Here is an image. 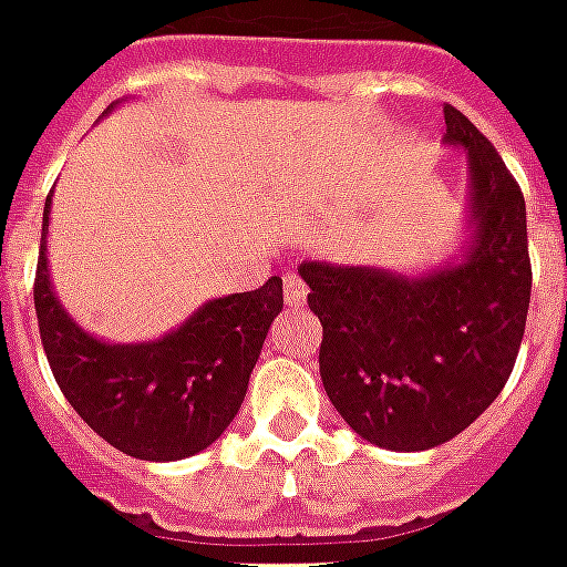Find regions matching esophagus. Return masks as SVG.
Instances as JSON below:
<instances>
[{
  "instance_id": "esophagus-1",
  "label": "esophagus",
  "mask_w": 567,
  "mask_h": 567,
  "mask_svg": "<svg viewBox=\"0 0 567 567\" xmlns=\"http://www.w3.org/2000/svg\"><path fill=\"white\" fill-rule=\"evenodd\" d=\"M282 295H285V303L297 309V306H303L306 295H309V288L306 282L297 276V272H285L282 276Z\"/></svg>"
}]
</instances>
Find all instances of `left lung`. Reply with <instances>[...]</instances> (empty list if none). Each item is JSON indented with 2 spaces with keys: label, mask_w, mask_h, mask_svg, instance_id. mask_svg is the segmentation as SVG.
Returning <instances> with one entry per match:
<instances>
[{
  "label": "left lung",
  "mask_w": 567,
  "mask_h": 567,
  "mask_svg": "<svg viewBox=\"0 0 567 567\" xmlns=\"http://www.w3.org/2000/svg\"><path fill=\"white\" fill-rule=\"evenodd\" d=\"M444 141L465 146L472 243L426 276L300 264L324 339L321 381L342 421L388 451L451 442L493 405L517 360L532 297L526 200L496 146L444 104Z\"/></svg>",
  "instance_id": "obj_1"
}]
</instances>
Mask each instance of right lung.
I'll list each match as a JSON object with an SVG mask.
<instances>
[{
  "label": "right lung",
  "instance_id": "right-lung-1",
  "mask_svg": "<svg viewBox=\"0 0 567 567\" xmlns=\"http://www.w3.org/2000/svg\"><path fill=\"white\" fill-rule=\"evenodd\" d=\"M48 213L50 195L38 249L35 316L53 379L71 409L134 460L167 463L200 454L240 412L267 330L282 312V279L270 276L255 291L209 300L155 342L113 346L74 324L53 295Z\"/></svg>",
  "mask_w": 567,
  "mask_h": 567
}]
</instances>
